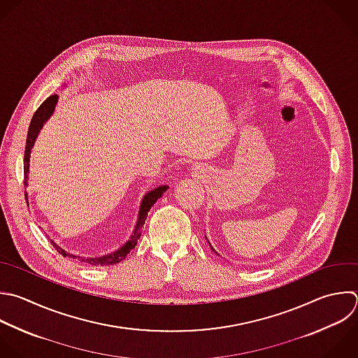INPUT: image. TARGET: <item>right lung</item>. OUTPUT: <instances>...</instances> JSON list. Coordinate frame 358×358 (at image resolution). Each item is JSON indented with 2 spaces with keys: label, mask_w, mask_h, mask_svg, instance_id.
I'll use <instances>...</instances> for the list:
<instances>
[{
  "label": "right lung",
  "mask_w": 358,
  "mask_h": 358,
  "mask_svg": "<svg viewBox=\"0 0 358 358\" xmlns=\"http://www.w3.org/2000/svg\"><path fill=\"white\" fill-rule=\"evenodd\" d=\"M57 95H50L39 108L38 110L35 112L32 120H31V124H29V129H28V137H27V145H25V155H24V185H28V173H29V157H31V150L35 144V140L42 129V126L45 124V122L50 117V115L55 112V106L57 103ZM168 189V186H159L154 190H151L147 196H144L143 199V203H141V207H140V214H138V221H137V225H136V229H134V234L131 235L130 241L122 246L119 250L110 253V255H106V256H101V257H91V259H84V257H80V256H76V255H70L67 253L66 250H63L62 248H59L52 239V245L56 248V250L63 255L64 257H70V259H74V260H80V262H87L92 266H109V264H116L119 262H122L127 253L136 248L137 245V241L140 239L141 236V232H143V228H144V222L147 220V215H148V211L150 208L155 204V201L165 193V190ZM27 196V194H25Z\"/></svg>",
  "instance_id": "right-lung-1"
}]
</instances>
